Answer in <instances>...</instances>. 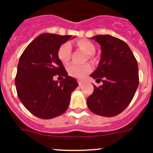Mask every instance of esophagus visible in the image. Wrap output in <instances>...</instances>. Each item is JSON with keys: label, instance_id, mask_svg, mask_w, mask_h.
Masks as SVG:
<instances>
[{"label": "esophagus", "instance_id": "1", "mask_svg": "<svg viewBox=\"0 0 153 153\" xmlns=\"http://www.w3.org/2000/svg\"><path fill=\"white\" fill-rule=\"evenodd\" d=\"M78 84H79V86H81L83 84H84V82H83L82 81H81V80L78 81Z\"/></svg>", "mask_w": 153, "mask_h": 153}]
</instances>
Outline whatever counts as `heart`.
I'll list each match as a JSON object with an SVG mask.
<instances>
[{"mask_svg": "<svg viewBox=\"0 0 153 153\" xmlns=\"http://www.w3.org/2000/svg\"><path fill=\"white\" fill-rule=\"evenodd\" d=\"M76 45L80 49L84 50L87 54V58L92 59L95 50V45L87 39H80L76 41ZM71 56V46L69 43H64L60 46L58 49V57L60 61L64 64L69 62ZM92 69V67L89 64H71L68 66L67 72L71 76L77 78H82L89 73Z\"/></svg>", "mask_w": 153, "mask_h": 153, "instance_id": "1", "label": "heart"}]
</instances>
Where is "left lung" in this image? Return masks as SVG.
Masks as SVG:
<instances>
[{
    "mask_svg": "<svg viewBox=\"0 0 153 153\" xmlns=\"http://www.w3.org/2000/svg\"><path fill=\"white\" fill-rule=\"evenodd\" d=\"M101 48L97 69L90 75L97 82L94 92L86 99L91 112L112 117L124 110L135 95L139 83L137 60L129 46L122 40L109 35L92 37Z\"/></svg>",
    "mask_w": 153,
    "mask_h": 153,
    "instance_id": "obj_1",
    "label": "left lung"
}]
</instances>
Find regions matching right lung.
Here are the masks:
<instances>
[{
  "instance_id": "right-lung-1",
  "label": "right lung",
  "mask_w": 153,
  "mask_h": 153,
  "mask_svg": "<svg viewBox=\"0 0 153 153\" xmlns=\"http://www.w3.org/2000/svg\"><path fill=\"white\" fill-rule=\"evenodd\" d=\"M71 37L41 34L27 46L19 59L15 77L18 98L31 113L42 119L64 113L71 94L78 86L58 57V48ZM56 74L65 78L59 84L53 79Z\"/></svg>"
}]
</instances>
